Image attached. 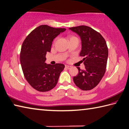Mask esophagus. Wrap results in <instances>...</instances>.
Segmentation results:
<instances>
[{
	"label": "esophagus",
	"mask_w": 129,
	"mask_h": 129,
	"mask_svg": "<svg viewBox=\"0 0 129 129\" xmlns=\"http://www.w3.org/2000/svg\"><path fill=\"white\" fill-rule=\"evenodd\" d=\"M65 68L66 69H70L71 68V66H69V65H65Z\"/></svg>",
	"instance_id": "1"
}]
</instances>
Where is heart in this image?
Masks as SVG:
<instances>
[{
  "label": "heart",
  "instance_id": "heart-1",
  "mask_svg": "<svg viewBox=\"0 0 129 129\" xmlns=\"http://www.w3.org/2000/svg\"><path fill=\"white\" fill-rule=\"evenodd\" d=\"M76 38V37H75V36H70V39H72V38Z\"/></svg>",
  "mask_w": 129,
  "mask_h": 129
}]
</instances>
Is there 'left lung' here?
<instances>
[{
	"label": "left lung",
	"instance_id": "obj_1",
	"mask_svg": "<svg viewBox=\"0 0 129 129\" xmlns=\"http://www.w3.org/2000/svg\"><path fill=\"white\" fill-rule=\"evenodd\" d=\"M77 34L81 39V50L80 56L85 65L84 70L77 67L79 74L74 76V83L82 90H90L94 88L106 72L108 55L107 45L100 34L86 26H79L69 28Z\"/></svg>",
	"mask_w": 129,
	"mask_h": 129
}]
</instances>
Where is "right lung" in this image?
<instances>
[{
    "instance_id": "obj_1",
    "label": "right lung",
    "mask_w": 129,
    "mask_h": 129,
    "mask_svg": "<svg viewBox=\"0 0 129 129\" xmlns=\"http://www.w3.org/2000/svg\"><path fill=\"white\" fill-rule=\"evenodd\" d=\"M66 30L41 25L27 36L22 45L20 62L27 81L36 90L49 91L56 85L64 65L47 64L45 55L50 52L53 40Z\"/></svg>"
}]
</instances>
